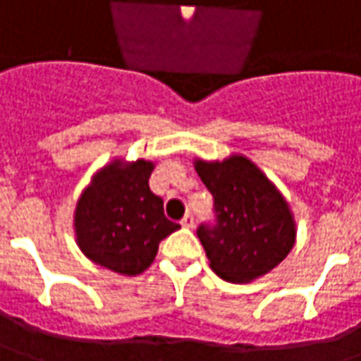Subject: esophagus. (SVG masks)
Listing matches in <instances>:
<instances>
[{
    "instance_id": "34e87169",
    "label": "esophagus",
    "mask_w": 361,
    "mask_h": 361,
    "mask_svg": "<svg viewBox=\"0 0 361 361\" xmlns=\"http://www.w3.org/2000/svg\"><path fill=\"white\" fill-rule=\"evenodd\" d=\"M193 224H195V219H193L191 213H188V215L181 219V226H185V228H193Z\"/></svg>"
}]
</instances>
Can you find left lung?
Masks as SVG:
<instances>
[{
  "label": "left lung",
  "instance_id": "obj_1",
  "mask_svg": "<svg viewBox=\"0 0 361 361\" xmlns=\"http://www.w3.org/2000/svg\"><path fill=\"white\" fill-rule=\"evenodd\" d=\"M213 195L211 223L197 236L211 268L226 281H252L283 262L295 244L293 215L286 199L244 156L195 164Z\"/></svg>",
  "mask_w": 361,
  "mask_h": 361
}]
</instances>
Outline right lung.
Segmentation results:
<instances>
[{
    "mask_svg": "<svg viewBox=\"0 0 361 361\" xmlns=\"http://www.w3.org/2000/svg\"><path fill=\"white\" fill-rule=\"evenodd\" d=\"M154 164H109L93 178L75 207L78 244L87 258L123 276L145 271L158 244L180 228L164 215L162 197L150 191Z\"/></svg>",
    "mask_w": 361,
    "mask_h": 361,
    "instance_id": "1",
    "label": "right lung"
}]
</instances>
